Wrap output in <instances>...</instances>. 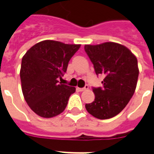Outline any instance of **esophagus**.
I'll use <instances>...</instances> for the list:
<instances>
[{
	"mask_svg": "<svg viewBox=\"0 0 154 154\" xmlns=\"http://www.w3.org/2000/svg\"><path fill=\"white\" fill-rule=\"evenodd\" d=\"M77 89L78 90V91H85V90H87V89H89V85H85V86L84 87V88H77Z\"/></svg>",
	"mask_w": 154,
	"mask_h": 154,
	"instance_id": "esophagus-1",
	"label": "esophagus"
}]
</instances>
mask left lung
Returning a JSON list of instances; mask_svg holds the SVG:
<instances>
[{
  "label": "left lung",
  "mask_w": 154,
  "mask_h": 154,
  "mask_svg": "<svg viewBox=\"0 0 154 154\" xmlns=\"http://www.w3.org/2000/svg\"><path fill=\"white\" fill-rule=\"evenodd\" d=\"M85 50L94 64L97 75L105 78L101 88H94L95 99L86 104L89 113L109 119L121 112L134 95L137 83V59L127 47L115 42L85 45Z\"/></svg>",
  "instance_id": "8db88e82"
}]
</instances>
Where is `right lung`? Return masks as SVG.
<instances>
[{"instance_id":"obj_1","label":"right lung","mask_w":154,"mask_h":154,"mask_svg":"<svg viewBox=\"0 0 154 154\" xmlns=\"http://www.w3.org/2000/svg\"><path fill=\"white\" fill-rule=\"evenodd\" d=\"M81 45L42 41L30 48L21 60V89L25 101L38 116L50 118L65 110L75 87L59 83L69 61Z\"/></svg>"}]
</instances>
